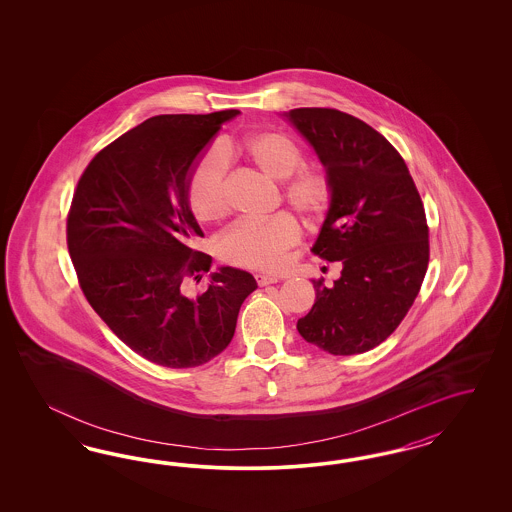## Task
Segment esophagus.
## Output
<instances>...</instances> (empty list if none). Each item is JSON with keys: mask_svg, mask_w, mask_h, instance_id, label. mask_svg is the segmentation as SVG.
<instances>
[{"mask_svg": "<svg viewBox=\"0 0 512 512\" xmlns=\"http://www.w3.org/2000/svg\"><path fill=\"white\" fill-rule=\"evenodd\" d=\"M255 279H257V283H259V287H264V285H272V283H278V278H274V276H264V274H257Z\"/></svg>", "mask_w": 512, "mask_h": 512, "instance_id": "esophagus-1", "label": "esophagus"}]
</instances>
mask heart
<instances>
[{
  "label": "heart",
  "instance_id": "b5f03b06",
  "mask_svg": "<svg viewBox=\"0 0 512 512\" xmlns=\"http://www.w3.org/2000/svg\"><path fill=\"white\" fill-rule=\"evenodd\" d=\"M242 159L266 178L281 182V197L296 214L319 219L334 199V182L321 165H304V152L295 140L276 131L251 133L242 139H223L195 161L187 176L186 199L193 216L204 223L219 221L229 210L227 161ZM300 240V227L289 214L263 223H236L217 242L221 261L276 272Z\"/></svg>",
  "mask_w": 512,
  "mask_h": 512
}]
</instances>
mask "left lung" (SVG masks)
Here are the masks:
<instances>
[{"mask_svg":"<svg viewBox=\"0 0 512 512\" xmlns=\"http://www.w3.org/2000/svg\"><path fill=\"white\" fill-rule=\"evenodd\" d=\"M289 120L308 139L334 182V199L311 251L341 261L332 287L298 332L330 355L366 353L402 323L430 261L424 204L400 152L373 127L336 109H295Z\"/></svg>","mask_w":512,"mask_h":512,"instance_id":"8db88e82","label":"left lung"}]
</instances>
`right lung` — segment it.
Returning a JSON list of instances; mask_svg holds the SVG:
<instances>
[{"instance_id": "1", "label": "right lung", "mask_w": 512, "mask_h": 512, "mask_svg": "<svg viewBox=\"0 0 512 512\" xmlns=\"http://www.w3.org/2000/svg\"><path fill=\"white\" fill-rule=\"evenodd\" d=\"M240 110L161 114L95 154L67 214V248L95 313L140 357L195 368L233 340L242 302L257 289L223 266L206 291L187 295L212 257L186 199L189 169L223 122Z\"/></svg>"}]
</instances>
